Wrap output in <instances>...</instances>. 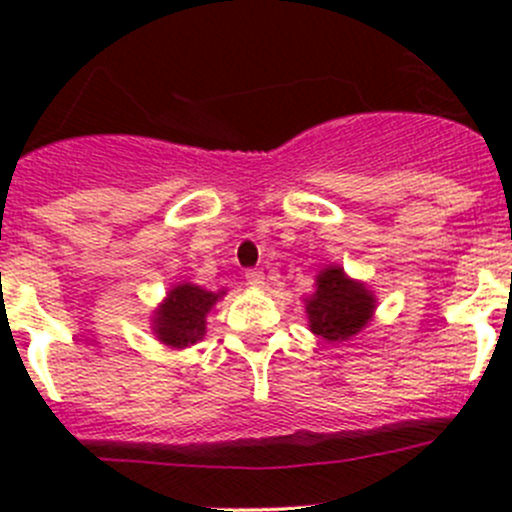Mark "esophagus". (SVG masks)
<instances>
[{"label": "esophagus", "mask_w": 512, "mask_h": 512, "mask_svg": "<svg viewBox=\"0 0 512 512\" xmlns=\"http://www.w3.org/2000/svg\"><path fill=\"white\" fill-rule=\"evenodd\" d=\"M247 285H250L252 289H260L262 285H265V272L262 270H247Z\"/></svg>", "instance_id": "obj_1"}]
</instances>
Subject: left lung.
Segmentation results:
<instances>
[{
	"instance_id": "8db88e82",
	"label": "left lung",
	"mask_w": 512,
	"mask_h": 512,
	"mask_svg": "<svg viewBox=\"0 0 512 512\" xmlns=\"http://www.w3.org/2000/svg\"><path fill=\"white\" fill-rule=\"evenodd\" d=\"M309 329L327 342H347L366 327L376 309V297L364 282L349 280L339 265L324 267L317 289L304 299Z\"/></svg>"
}]
</instances>
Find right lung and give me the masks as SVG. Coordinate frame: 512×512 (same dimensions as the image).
<instances>
[{"mask_svg": "<svg viewBox=\"0 0 512 512\" xmlns=\"http://www.w3.org/2000/svg\"><path fill=\"white\" fill-rule=\"evenodd\" d=\"M223 294L225 289L208 292L190 282L175 285L165 302L153 312V332L165 347L173 349H185L200 342L205 337V317Z\"/></svg>", "mask_w": 512, "mask_h": 512, "instance_id": "obj_1", "label": "right lung"}]
</instances>
